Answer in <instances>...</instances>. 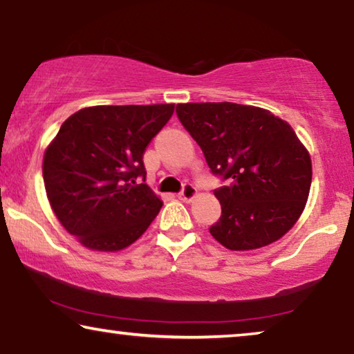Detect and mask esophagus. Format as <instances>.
Masks as SVG:
<instances>
[{"label":"esophagus","instance_id":"obj_1","mask_svg":"<svg viewBox=\"0 0 354 354\" xmlns=\"http://www.w3.org/2000/svg\"><path fill=\"white\" fill-rule=\"evenodd\" d=\"M195 195H196V188H195V185H193V183H183V187H182V192L178 193V198H180L182 201H192L193 198H195Z\"/></svg>","mask_w":354,"mask_h":354}]
</instances>
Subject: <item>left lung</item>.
<instances>
[{"label": "left lung", "mask_w": 354, "mask_h": 354, "mask_svg": "<svg viewBox=\"0 0 354 354\" xmlns=\"http://www.w3.org/2000/svg\"><path fill=\"white\" fill-rule=\"evenodd\" d=\"M177 118L200 145L214 176L222 214L211 235L234 251L270 245L306 206L313 169L293 129L269 111L236 103L177 104Z\"/></svg>", "instance_id": "left-lung-1"}]
</instances>
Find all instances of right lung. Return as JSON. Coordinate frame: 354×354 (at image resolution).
Listing matches in <instances>:
<instances>
[{
	"label": "right lung",
	"mask_w": 354,
	"mask_h": 354,
	"mask_svg": "<svg viewBox=\"0 0 354 354\" xmlns=\"http://www.w3.org/2000/svg\"><path fill=\"white\" fill-rule=\"evenodd\" d=\"M174 104L93 106L61 125L43 158L48 200L62 227L96 251L143 235L162 201L145 183L143 153Z\"/></svg>",
	"instance_id": "obj_1"
}]
</instances>
